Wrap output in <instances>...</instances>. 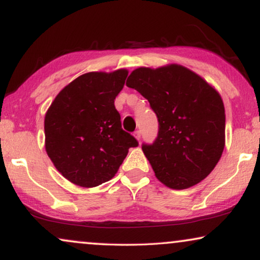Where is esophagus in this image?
Returning a JSON list of instances; mask_svg holds the SVG:
<instances>
[{"instance_id":"34e87169","label":"esophagus","mask_w":260,"mask_h":260,"mask_svg":"<svg viewBox=\"0 0 260 260\" xmlns=\"http://www.w3.org/2000/svg\"><path fill=\"white\" fill-rule=\"evenodd\" d=\"M133 137L136 138L137 140H140V137H141V133H140V131H137V132H134V133H133Z\"/></svg>"}]
</instances>
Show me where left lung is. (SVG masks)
Instances as JSON below:
<instances>
[{
    "label": "left lung",
    "instance_id": "1",
    "mask_svg": "<svg viewBox=\"0 0 260 260\" xmlns=\"http://www.w3.org/2000/svg\"><path fill=\"white\" fill-rule=\"evenodd\" d=\"M126 85L148 100L159 132L143 152L159 182L170 189L196 185L214 170L224 148L226 115L219 91L179 64L138 68Z\"/></svg>",
    "mask_w": 260,
    "mask_h": 260
}]
</instances>
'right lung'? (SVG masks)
Returning a JSON list of instances; mask_svg holds the SVG:
<instances>
[{"instance_id": "right-lung-1", "label": "right lung", "mask_w": 260, "mask_h": 260, "mask_svg": "<svg viewBox=\"0 0 260 260\" xmlns=\"http://www.w3.org/2000/svg\"><path fill=\"white\" fill-rule=\"evenodd\" d=\"M128 70L92 71L69 83L45 114V150L68 181L94 188L112 179L136 138L121 128L114 100Z\"/></svg>"}]
</instances>
